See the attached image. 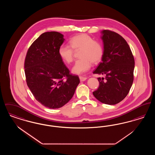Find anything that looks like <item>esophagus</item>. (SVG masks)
Returning <instances> with one entry per match:
<instances>
[{
  "instance_id": "34e87169",
  "label": "esophagus",
  "mask_w": 155,
  "mask_h": 155,
  "mask_svg": "<svg viewBox=\"0 0 155 155\" xmlns=\"http://www.w3.org/2000/svg\"><path fill=\"white\" fill-rule=\"evenodd\" d=\"M79 78H80V81H81V82L85 81L87 79L86 77H82V76H80Z\"/></svg>"
}]
</instances>
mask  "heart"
Here are the masks:
<instances>
[{
	"label": "heart",
	"mask_w": 155,
	"mask_h": 155,
	"mask_svg": "<svg viewBox=\"0 0 155 155\" xmlns=\"http://www.w3.org/2000/svg\"><path fill=\"white\" fill-rule=\"evenodd\" d=\"M70 45H62L59 48L60 58L67 63H71L74 60L75 51L80 50L79 57L72 68V72L82 74L91 68L92 64L99 63L103 56V49L99 42L86 34H80L72 37L69 41Z\"/></svg>",
	"instance_id": "1"
}]
</instances>
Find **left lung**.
I'll return each mask as SVG.
<instances>
[{
    "instance_id": "obj_1",
    "label": "left lung",
    "mask_w": 155,
    "mask_h": 155,
    "mask_svg": "<svg viewBox=\"0 0 155 155\" xmlns=\"http://www.w3.org/2000/svg\"><path fill=\"white\" fill-rule=\"evenodd\" d=\"M103 56L94 74L99 77V86L93 92L102 103L113 105L120 102L128 95L134 81L135 61L131 49L125 39L110 30H103Z\"/></svg>"
}]
</instances>
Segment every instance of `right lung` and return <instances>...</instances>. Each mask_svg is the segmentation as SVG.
<instances>
[{
	"label": "right lung",
	"instance_id": "add662e5",
	"mask_svg": "<svg viewBox=\"0 0 155 155\" xmlns=\"http://www.w3.org/2000/svg\"><path fill=\"white\" fill-rule=\"evenodd\" d=\"M64 41L58 32H44L31 45L25 59L27 85L37 101L49 109L68 103L80 83L79 77L70 73L59 56Z\"/></svg>",
	"mask_w": 155,
	"mask_h": 155
}]
</instances>
